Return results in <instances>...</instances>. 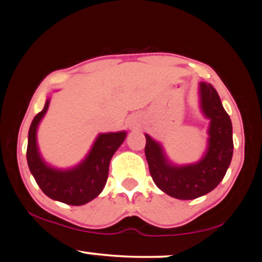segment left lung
<instances>
[{
    "instance_id": "1",
    "label": "left lung",
    "mask_w": 262,
    "mask_h": 262,
    "mask_svg": "<svg viewBox=\"0 0 262 262\" xmlns=\"http://www.w3.org/2000/svg\"><path fill=\"white\" fill-rule=\"evenodd\" d=\"M201 112L209 121L207 149L197 162L170 161L159 141L145 134V156L155 185L177 200H194L213 191L223 180L233 156V127L218 92L208 82L198 83Z\"/></svg>"
}]
</instances>
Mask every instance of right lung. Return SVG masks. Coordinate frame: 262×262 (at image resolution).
Listing matches in <instances>:
<instances>
[{"label": "right lung", "instance_id": "1", "mask_svg": "<svg viewBox=\"0 0 262 262\" xmlns=\"http://www.w3.org/2000/svg\"><path fill=\"white\" fill-rule=\"evenodd\" d=\"M49 103L50 97H48L43 111L34 117L29 128L27 146L29 170L48 197L70 206H82L97 197L104 188L111 159L125 140L127 132L100 133L82 161L69 169H58L44 160L37 141L38 127Z\"/></svg>", "mask_w": 262, "mask_h": 262}]
</instances>
